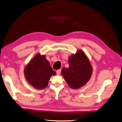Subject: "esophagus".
I'll return each mask as SVG.
<instances>
[{
  "mask_svg": "<svg viewBox=\"0 0 122 122\" xmlns=\"http://www.w3.org/2000/svg\"><path fill=\"white\" fill-rule=\"evenodd\" d=\"M61 70H57L56 71V74H57V75H60V73H61Z\"/></svg>",
  "mask_w": 122,
  "mask_h": 122,
  "instance_id": "34e87169",
  "label": "esophagus"
}]
</instances>
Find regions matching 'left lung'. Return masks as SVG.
<instances>
[{
	"label": "left lung",
	"instance_id": "1",
	"mask_svg": "<svg viewBox=\"0 0 122 122\" xmlns=\"http://www.w3.org/2000/svg\"><path fill=\"white\" fill-rule=\"evenodd\" d=\"M69 68H63L61 75L69 86L77 89L84 86L90 79L93 68L83 51L79 50L68 59Z\"/></svg>",
	"mask_w": 122,
	"mask_h": 122
}]
</instances>
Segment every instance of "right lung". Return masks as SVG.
Instances as JSON below:
<instances>
[{"label": "right lung", "mask_w": 122, "mask_h": 122, "mask_svg": "<svg viewBox=\"0 0 122 122\" xmlns=\"http://www.w3.org/2000/svg\"><path fill=\"white\" fill-rule=\"evenodd\" d=\"M24 73L27 82L38 90L47 87L50 77L56 75L45 55L40 53L36 54L26 66Z\"/></svg>", "instance_id": "1"}]
</instances>
